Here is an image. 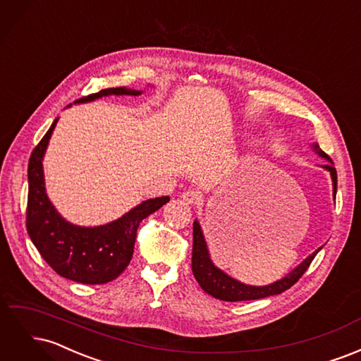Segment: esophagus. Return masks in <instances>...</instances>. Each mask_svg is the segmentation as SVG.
<instances>
[{"label": "esophagus", "mask_w": 361, "mask_h": 361, "mask_svg": "<svg viewBox=\"0 0 361 361\" xmlns=\"http://www.w3.org/2000/svg\"><path fill=\"white\" fill-rule=\"evenodd\" d=\"M182 199L190 204H199L203 200V194L199 190H188L182 192Z\"/></svg>", "instance_id": "1"}]
</instances>
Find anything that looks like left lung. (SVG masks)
I'll list each match as a JSON object with an SVG mask.
<instances>
[{"instance_id":"left-lung-1","label":"left lung","mask_w":361,"mask_h":361,"mask_svg":"<svg viewBox=\"0 0 361 361\" xmlns=\"http://www.w3.org/2000/svg\"><path fill=\"white\" fill-rule=\"evenodd\" d=\"M314 149L318 150V154L322 158L329 161L326 164H324L322 167L331 173L334 197H336L337 171L333 166V161L329 155L325 154L324 150L319 149L318 145H314ZM321 248L316 250L314 253L305 259L301 265H298L292 272H289V274L285 279H281V280L272 283V285H268V286H260V288L259 286H248V285H244V283H241V281L228 277L227 274H224L221 269H218L212 264V260L209 259V253H207V248H206V243H204L200 224L197 221H194L191 267H192V274H194L195 280L199 281V285L202 286V289L209 295H212L214 298L223 300V301H231V302L250 301V300L267 298V297H271V295H279L281 292L288 290L290 286H293L295 283H297L301 279L304 272L307 271V268L312 264V260L314 259L316 255H318V251Z\"/></svg>"}]
</instances>
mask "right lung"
Returning a JSON list of instances; mask_svg holds the SVG:
<instances>
[{
  "instance_id": "add662e5",
  "label": "right lung",
  "mask_w": 361,
  "mask_h": 361,
  "mask_svg": "<svg viewBox=\"0 0 361 361\" xmlns=\"http://www.w3.org/2000/svg\"><path fill=\"white\" fill-rule=\"evenodd\" d=\"M138 90L116 87L84 96L75 102H89L108 94H140ZM57 120L32 149L28 161L27 232L43 260L59 276L85 285H104L117 279L129 265L140 223L158 211L170 197L146 200L118 220L97 227H80L68 223L48 200L42 159Z\"/></svg>"
}]
</instances>
